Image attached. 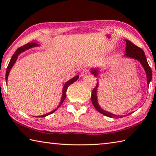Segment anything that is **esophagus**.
<instances>
[{"mask_svg": "<svg viewBox=\"0 0 156 156\" xmlns=\"http://www.w3.org/2000/svg\"><path fill=\"white\" fill-rule=\"evenodd\" d=\"M88 73H89L88 69H84L82 71L81 73H80V76H86L87 74H88Z\"/></svg>", "mask_w": 156, "mask_h": 156, "instance_id": "34e87169", "label": "esophagus"}]
</instances>
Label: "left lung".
Returning a JSON list of instances; mask_svg holds the SVG:
<instances>
[{
  "label": "left lung",
  "instance_id": "8db88e82",
  "mask_svg": "<svg viewBox=\"0 0 156 156\" xmlns=\"http://www.w3.org/2000/svg\"><path fill=\"white\" fill-rule=\"evenodd\" d=\"M126 54H125V56L126 57L132 58L138 60L140 62L142 65L143 66L145 72H146L147 78V84L149 85V83L151 82V78H152V72H151V67H149V64H148L147 60L146 58V56H145L144 51L141 48H140L139 47L135 45L133 43H131L130 41L126 40ZM91 73L96 77L98 75V70L92 69ZM97 87H98V83L96 84V87L95 88H94L93 91L91 92V102L92 103H93V105L95 107V108H96L98 112L101 113L102 114H103L105 115L108 116V117L113 118H118L123 116V115H116L115 114H112V113L102 109L100 107L97 101V95H96Z\"/></svg>",
  "mask_w": 156,
  "mask_h": 156
}]
</instances>
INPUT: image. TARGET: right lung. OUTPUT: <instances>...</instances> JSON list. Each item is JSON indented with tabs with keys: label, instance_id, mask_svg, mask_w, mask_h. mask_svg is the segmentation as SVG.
<instances>
[{
	"label": "right lung",
	"instance_id": "1",
	"mask_svg": "<svg viewBox=\"0 0 156 156\" xmlns=\"http://www.w3.org/2000/svg\"><path fill=\"white\" fill-rule=\"evenodd\" d=\"M38 45V44L36 43H34V42H32V43H28L26 44H25V45L23 46H21L20 47H19V48H18L16 49V51H15V53L14 54V55H13L11 60H10L9 61V63L8 66H7V70H6V74H5V80H7V78H8V75L9 73V72L10 70H11L12 67H13V65H14V64L16 62V60L17 58H18V56L19 55L21 52L24 51H25V50H27L28 49L31 48V47H35V46H37ZM79 78L78 76H75V77H73L72 79H71V80H69V81H67V83H66L64 87H63V91H62V98H61V101H60V105H58V107L56 108V109H54V111H52V112H49L48 113H47V114H44V115H41V116H38V117H45V116L48 115L49 114H51L52 113H54L56 112V111L58 109V108L61 106V105L62 104V102H64V100L65 99L66 96H67V88L69 87V86L71 85V84H73L74 82H76V80H78Z\"/></svg>",
	"mask_w": 156,
	"mask_h": 156
}]
</instances>
